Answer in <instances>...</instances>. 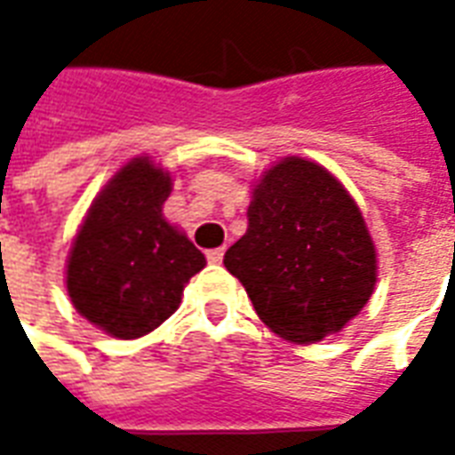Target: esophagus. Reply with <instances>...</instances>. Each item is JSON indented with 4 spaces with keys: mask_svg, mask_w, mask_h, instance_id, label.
Listing matches in <instances>:
<instances>
[{
    "mask_svg": "<svg viewBox=\"0 0 455 455\" xmlns=\"http://www.w3.org/2000/svg\"><path fill=\"white\" fill-rule=\"evenodd\" d=\"M207 260L212 266H219L221 260H224V248H214V251H209Z\"/></svg>",
    "mask_w": 455,
    "mask_h": 455,
    "instance_id": "obj_1",
    "label": "esophagus"
}]
</instances>
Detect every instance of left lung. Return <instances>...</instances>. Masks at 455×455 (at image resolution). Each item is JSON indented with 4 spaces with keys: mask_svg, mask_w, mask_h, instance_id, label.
Returning a JSON list of instances; mask_svg holds the SVG:
<instances>
[{
    "mask_svg": "<svg viewBox=\"0 0 455 455\" xmlns=\"http://www.w3.org/2000/svg\"><path fill=\"white\" fill-rule=\"evenodd\" d=\"M248 228L224 256L260 322L292 343L341 331L372 297L378 251L361 207L315 160L287 156L251 185Z\"/></svg>",
    "mask_w": 455,
    "mask_h": 455,
    "instance_id": "8db88e82",
    "label": "left lung"
}]
</instances>
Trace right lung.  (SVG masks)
<instances>
[{
  "label": "right lung",
  "mask_w": 455,
  "mask_h": 455,
  "mask_svg": "<svg viewBox=\"0 0 455 455\" xmlns=\"http://www.w3.org/2000/svg\"><path fill=\"white\" fill-rule=\"evenodd\" d=\"M172 172L148 156L124 163L84 214L65 263L73 307L114 339H140L178 312L189 277L207 266L163 217Z\"/></svg>",
  "instance_id": "obj_1"
}]
</instances>
